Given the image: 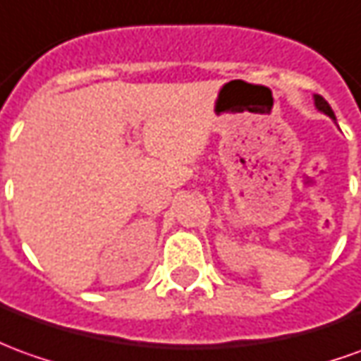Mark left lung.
Masks as SVG:
<instances>
[{"instance_id": "1", "label": "left lung", "mask_w": 361, "mask_h": 361, "mask_svg": "<svg viewBox=\"0 0 361 361\" xmlns=\"http://www.w3.org/2000/svg\"><path fill=\"white\" fill-rule=\"evenodd\" d=\"M314 105H317V109L322 111L324 115H329L330 119H336V117H334V111L330 109V105L326 103V99H324L322 95H314Z\"/></svg>"}]
</instances>
